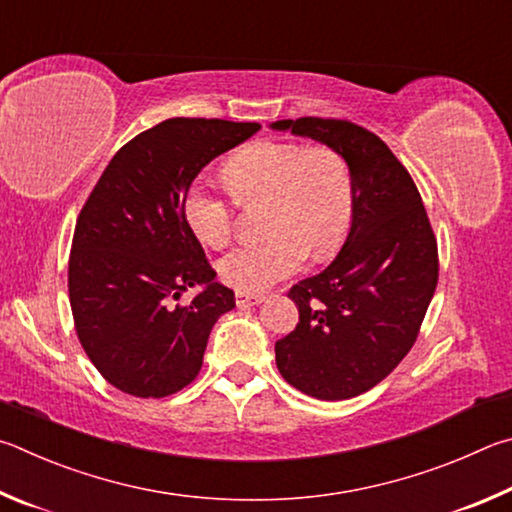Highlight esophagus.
Returning a JSON list of instances; mask_svg holds the SVG:
<instances>
[{"label": "esophagus", "mask_w": 512, "mask_h": 512, "mask_svg": "<svg viewBox=\"0 0 512 512\" xmlns=\"http://www.w3.org/2000/svg\"><path fill=\"white\" fill-rule=\"evenodd\" d=\"M265 297L263 294H251V292H236L238 306H258Z\"/></svg>", "instance_id": "obj_1"}]
</instances>
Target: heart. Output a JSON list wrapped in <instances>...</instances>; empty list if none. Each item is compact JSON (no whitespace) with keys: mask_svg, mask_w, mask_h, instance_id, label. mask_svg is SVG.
Listing matches in <instances>:
<instances>
[{"mask_svg":"<svg viewBox=\"0 0 512 512\" xmlns=\"http://www.w3.org/2000/svg\"><path fill=\"white\" fill-rule=\"evenodd\" d=\"M224 184L238 204L265 200V240L240 245L218 263L236 292H263L288 279L308 258H328L342 245L353 218V179L346 159L328 146L256 141L229 157ZM195 238L220 249L233 233V204L197 182L184 197Z\"/></svg>","mask_w":512,"mask_h":512,"instance_id":"heart-1","label":"heart"}]
</instances>
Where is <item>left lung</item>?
I'll return each instance as SVG.
<instances>
[{
    "instance_id": "1",
    "label": "left lung",
    "mask_w": 512,
    "mask_h": 512,
    "mask_svg": "<svg viewBox=\"0 0 512 512\" xmlns=\"http://www.w3.org/2000/svg\"><path fill=\"white\" fill-rule=\"evenodd\" d=\"M272 130L326 143L353 179L351 229L324 272L292 285L299 324L276 342L285 382L317 400L373 389L414 346L438 283V247L420 193L387 143L339 119H285Z\"/></svg>"
}]
</instances>
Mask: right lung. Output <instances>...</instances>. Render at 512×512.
<instances>
[{
  "mask_svg": "<svg viewBox=\"0 0 512 512\" xmlns=\"http://www.w3.org/2000/svg\"><path fill=\"white\" fill-rule=\"evenodd\" d=\"M261 130L222 119L161 121L116 152L76 220L69 303L103 378L137 398H166L202 369L211 328L236 308L184 218L197 173ZM205 290L189 304L188 288Z\"/></svg>",
  "mask_w": 512,
  "mask_h": 512,
  "instance_id": "1",
  "label": "right lung"
}]
</instances>
